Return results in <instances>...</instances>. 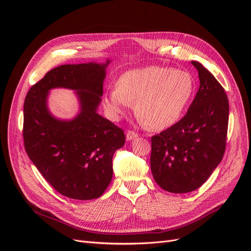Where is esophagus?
Masks as SVG:
<instances>
[{
	"label": "esophagus",
	"mask_w": 251,
	"mask_h": 251,
	"mask_svg": "<svg viewBox=\"0 0 251 251\" xmlns=\"http://www.w3.org/2000/svg\"><path fill=\"white\" fill-rule=\"evenodd\" d=\"M137 137H138V134L136 132L131 130H128L126 132V140H133L134 138H137Z\"/></svg>",
	"instance_id": "1"
}]
</instances>
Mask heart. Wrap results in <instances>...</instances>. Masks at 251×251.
<instances>
[{
	"instance_id": "1",
	"label": "heart",
	"mask_w": 251,
	"mask_h": 251,
	"mask_svg": "<svg viewBox=\"0 0 251 251\" xmlns=\"http://www.w3.org/2000/svg\"><path fill=\"white\" fill-rule=\"evenodd\" d=\"M194 92L195 81L188 72L148 66L121 74L116 88L104 92L102 104L113 119H120L136 103V115L144 126L164 130L184 115Z\"/></svg>"
}]
</instances>
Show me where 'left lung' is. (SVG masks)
Wrapping results in <instances>:
<instances>
[{
	"mask_svg": "<svg viewBox=\"0 0 251 251\" xmlns=\"http://www.w3.org/2000/svg\"><path fill=\"white\" fill-rule=\"evenodd\" d=\"M185 116L151 137V171L164 191L184 194L199 188L221 162L228 128L229 103L223 87L206 68Z\"/></svg>",
	"mask_w": 251,
	"mask_h": 251,
	"instance_id": "left-lung-1",
	"label": "left lung"
}]
</instances>
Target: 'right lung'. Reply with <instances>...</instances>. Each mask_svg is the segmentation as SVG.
Returning a JSON list of instances; mask_svg holds the SVG:
<instances>
[{
  "instance_id": "right-lung-1",
  "label": "right lung",
  "mask_w": 251,
  "mask_h": 251,
  "mask_svg": "<svg viewBox=\"0 0 251 251\" xmlns=\"http://www.w3.org/2000/svg\"><path fill=\"white\" fill-rule=\"evenodd\" d=\"M109 63L56 67L30 88L25 98L26 153L53 188L68 198L100 197L112 180L113 155L126 142L123 128L97 114ZM54 87L77 91L81 111L76 118L59 121L50 115L47 97Z\"/></svg>"
}]
</instances>
